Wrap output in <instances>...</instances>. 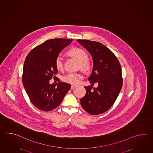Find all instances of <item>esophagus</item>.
I'll return each instance as SVG.
<instances>
[{"instance_id": "esophagus-1", "label": "esophagus", "mask_w": 153, "mask_h": 153, "mask_svg": "<svg viewBox=\"0 0 153 153\" xmlns=\"http://www.w3.org/2000/svg\"><path fill=\"white\" fill-rule=\"evenodd\" d=\"M76 87V86L75 85H72L71 87V89H74Z\"/></svg>"}]
</instances>
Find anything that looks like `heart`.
<instances>
[{
    "label": "heart",
    "instance_id": "1",
    "mask_svg": "<svg viewBox=\"0 0 153 153\" xmlns=\"http://www.w3.org/2000/svg\"><path fill=\"white\" fill-rule=\"evenodd\" d=\"M68 54L74 59L77 60L79 67L85 71L91 68V62L87 57V54L84 50L78 47H74L68 51ZM55 65L58 70H62L64 68V58L62 56H56L55 60ZM84 78V75L81 72L69 73L63 77V81L69 84L76 85L81 81Z\"/></svg>",
    "mask_w": 153,
    "mask_h": 153
}]
</instances>
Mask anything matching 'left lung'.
Wrapping results in <instances>:
<instances>
[{
	"label": "left lung",
	"mask_w": 153,
	"mask_h": 153,
	"mask_svg": "<svg viewBox=\"0 0 153 153\" xmlns=\"http://www.w3.org/2000/svg\"><path fill=\"white\" fill-rule=\"evenodd\" d=\"M91 53L93 68L88 80L91 86L84 87L86 94L81 99L82 107L91 115L105 112L112 106L123 86L122 68L114 53L99 42L77 40ZM98 84L94 88L93 84Z\"/></svg>",
	"instance_id": "8db88e82"
}]
</instances>
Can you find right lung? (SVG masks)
<instances>
[{"label":"right lung","mask_w":153,"mask_h":153,"mask_svg":"<svg viewBox=\"0 0 153 153\" xmlns=\"http://www.w3.org/2000/svg\"><path fill=\"white\" fill-rule=\"evenodd\" d=\"M72 39H55L48 40L28 54L24 63L22 82L25 91L32 103L38 109L50 111L62 102L71 85L59 82L57 85L50 83V80L58 73L55 60Z\"/></svg>","instance_id":"add662e5"}]
</instances>
